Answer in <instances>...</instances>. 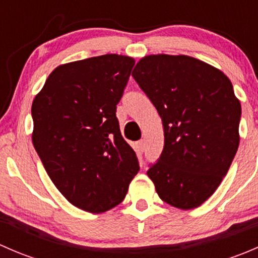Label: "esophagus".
<instances>
[{"instance_id":"1","label":"esophagus","mask_w":258,"mask_h":258,"mask_svg":"<svg viewBox=\"0 0 258 258\" xmlns=\"http://www.w3.org/2000/svg\"><path fill=\"white\" fill-rule=\"evenodd\" d=\"M137 144H139V148H140V151H142V152H144V150H145V147H146V142H145V140H141V141H139V142H137Z\"/></svg>"}]
</instances>
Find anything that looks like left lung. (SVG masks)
I'll return each instance as SVG.
<instances>
[{"label":"left lung","instance_id":"1","mask_svg":"<svg viewBox=\"0 0 258 258\" xmlns=\"http://www.w3.org/2000/svg\"><path fill=\"white\" fill-rule=\"evenodd\" d=\"M132 76L162 119L165 146L147 176L162 201L201 206L217 189L240 145L241 103L221 70L186 54H148Z\"/></svg>","mask_w":258,"mask_h":258}]
</instances>
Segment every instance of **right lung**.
I'll return each mask as SVG.
<instances>
[{
	"mask_svg": "<svg viewBox=\"0 0 258 258\" xmlns=\"http://www.w3.org/2000/svg\"><path fill=\"white\" fill-rule=\"evenodd\" d=\"M135 59L108 53L57 66L32 102V144L64 199L102 213L123 201L140 167L116 105Z\"/></svg>",
	"mask_w": 258,
	"mask_h": 258,
	"instance_id": "obj_1",
	"label": "right lung"
}]
</instances>
